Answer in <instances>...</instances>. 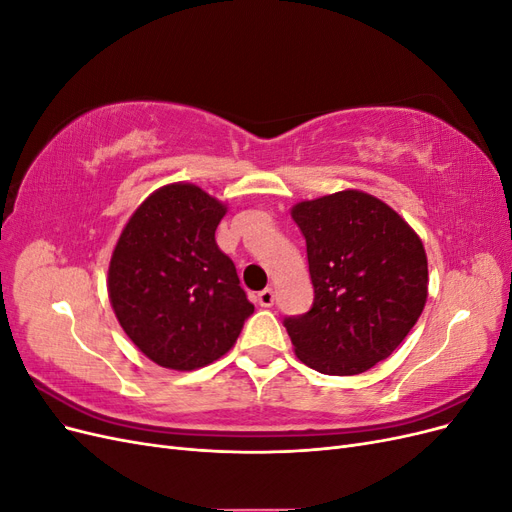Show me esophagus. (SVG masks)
<instances>
[{
	"mask_svg": "<svg viewBox=\"0 0 512 512\" xmlns=\"http://www.w3.org/2000/svg\"><path fill=\"white\" fill-rule=\"evenodd\" d=\"M256 301H258V305H260V307H271V305H273V301H275V292H273V288L260 290V292H258V297H256Z\"/></svg>",
	"mask_w": 512,
	"mask_h": 512,
	"instance_id": "1",
	"label": "esophagus"
}]
</instances>
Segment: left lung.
Here are the masks:
<instances>
[{
  "mask_svg": "<svg viewBox=\"0 0 512 512\" xmlns=\"http://www.w3.org/2000/svg\"><path fill=\"white\" fill-rule=\"evenodd\" d=\"M290 215L305 237L314 284L312 309L284 320L294 354L320 374H363L423 314V241L393 207L361 190L301 200Z\"/></svg>",
  "mask_w": 512,
  "mask_h": 512,
  "instance_id": "left-lung-1",
  "label": "left lung"
}]
</instances>
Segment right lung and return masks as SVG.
Segmentation results:
<instances>
[{"label":"right lung","mask_w":512,"mask_h":512,"mask_svg":"<svg viewBox=\"0 0 512 512\" xmlns=\"http://www.w3.org/2000/svg\"><path fill=\"white\" fill-rule=\"evenodd\" d=\"M226 211L194 183H168L136 207L117 239L108 299L132 344L160 367L218 361L254 312L235 262L215 243Z\"/></svg>","instance_id":"right-lung-1"}]
</instances>
